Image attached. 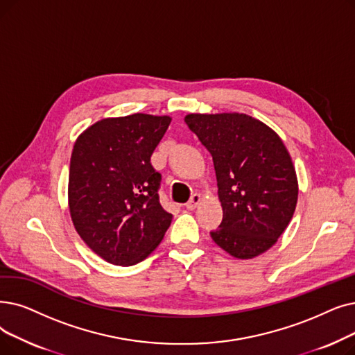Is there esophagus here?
I'll return each mask as SVG.
<instances>
[{
	"instance_id": "esophagus-1",
	"label": "esophagus",
	"mask_w": 355,
	"mask_h": 355,
	"mask_svg": "<svg viewBox=\"0 0 355 355\" xmlns=\"http://www.w3.org/2000/svg\"><path fill=\"white\" fill-rule=\"evenodd\" d=\"M200 202H202V197H200V194H193L189 200V203L186 205V207L189 210H194L200 205Z\"/></svg>"
}]
</instances>
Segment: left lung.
Returning <instances> with one entry per match:
<instances>
[{
  "label": "left lung",
  "mask_w": 355,
  "mask_h": 355,
  "mask_svg": "<svg viewBox=\"0 0 355 355\" xmlns=\"http://www.w3.org/2000/svg\"><path fill=\"white\" fill-rule=\"evenodd\" d=\"M184 120L213 158L223 219L211 239L241 259L266 252L297 203L296 171L283 141L246 114H189Z\"/></svg>",
  "instance_id": "obj_1"
}]
</instances>
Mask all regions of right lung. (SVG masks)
<instances>
[{
    "mask_svg": "<svg viewBox=\"0 0 355 355\" xmlns=\"http://www.w3.org/2000/svg\"><path fill=\"white\" fill-rule=\"evenodd\" d=\"M171 119L136 113L104 119L76 139L69 210L76 232L107 263L135 266L162 241L173 214L159 203L161 174L150 165Z\"/></svg>",
    "mask_w": 355,
    "mask_h": 355,
    "instance_id": "right-lung-1",
    "label": "right lung"
}]
</instances>
